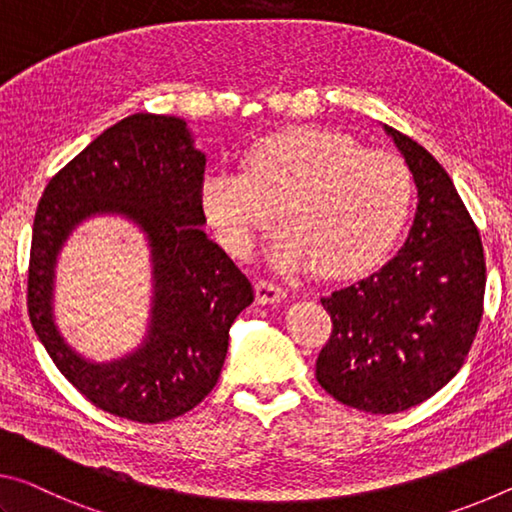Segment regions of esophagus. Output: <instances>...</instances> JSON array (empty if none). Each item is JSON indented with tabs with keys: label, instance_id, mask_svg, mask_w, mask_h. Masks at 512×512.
Listing matches in <instances>:
<instances>
[{
	"label": "esophagus",
	"instance_id": "34e87169",
	"mask_svg": "<svg viewBox=\"0 0 512 512\" xmlns=\"http://www.w3.org/2000/svg\"><path fill=\"white\" fill-rule=\"evenodd\" d=\"M256 299H258V304H276V301L286 299V290H283L281 286H276L274 281L258 279L256 281Z\"/></svg>",
	"mask_w": 512,
	"mask_h": 512
}]
</instances>
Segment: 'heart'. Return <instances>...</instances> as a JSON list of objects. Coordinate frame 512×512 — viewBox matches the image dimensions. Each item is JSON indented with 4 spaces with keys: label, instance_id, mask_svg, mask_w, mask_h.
<instances>
[{
    "label": "heart",
    "instance_id": "1",
    "mask_svg": "<svg viewBox=\"0 0 512 512\" xmlns=\"http://www.w3.org/2000/svg\"><path fill=\"white\" fill-rule=\"evenodd\" d=\"M415 183L399 156L363 149L342 133L301 127L258 140L242 174L217 172L201 186V208L220 245L254 254L279 211L286 226L272 247L281 272L329 279L367 272L395 245Z\"/></svg>",
    "mask_w": 512,
    "mask_h": 512
}]
</instances>
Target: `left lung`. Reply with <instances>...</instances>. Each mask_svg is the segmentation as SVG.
<instances>
[{"instance_id":"left-lung-1","label":"left lung","mask_w":512,"mask_h":512,"mask_svg":"<svg viewBox=\"0 0 512 512\" xmlns=\"http://www.w3.org/2000/svg\"><path fill=\"white\" fill-rule=\"evenodd\" d=\"M385 131L413 172L415 222L379 272L322 297L333 331L315 365L333 399L372 415L413 408L454 379L485 295L479 229L445 167L413 138Z\"/></svg>"}]
</instances>
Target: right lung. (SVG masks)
Here are the masks:
<instances>
[{
    "mask_svg": "<svg viewBox=\"0 0 512 512\" xmlns=\"http://www.w3.org/2000/svg\"><path fill=\"white\" fill-rule=\"evenodd\" d=\"M206 156L179 117L136 113L97 136L47 183L33 220L27 306L40 342L90 404L161 424L204 401L220 379L229 329L254 288L201 231ZM117 212L150 240L155 306L148 338L127 359L99 366L64 345L51 320L53 265L64 238L90 214Z\"/></svg>",
    "mask_w": 512,
    "mask_h": 512,
    "instance_id": "right-lung-1",
    "label": "right lung"
}]
</instances>
